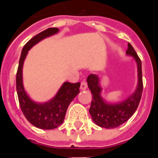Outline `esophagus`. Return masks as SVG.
I'll return each mask as SVG.
<instances>
[{
  "instance_id": "34e87169",
  "label": "esophagus",
  "mask_w": 158,
  "mask_h": 158,
  "mask_svg": "<svg viewBox=\"0 0 158 158\" xmlns=\"http://www.w3.org/2000/svg\"><path fill=\"white\" fill-rule=\"evenodd\" d=\"M87 87H88L87 82H86L85 80L82 81L81 83V89H82V90H85V89H87Z\"/></svg>"
}]
</instances>
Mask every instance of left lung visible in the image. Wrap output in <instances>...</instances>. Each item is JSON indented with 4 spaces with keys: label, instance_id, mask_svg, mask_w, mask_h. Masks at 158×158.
Masks as SVG:
<instances>
[{
    "label": "left lung",
    "instance_id": "1",
    "mask_svg": "<svg viewBox=\"0 0 158 158\" xmlns=\"http://www.w3.org/2000/svg\"><path fill=\"white\" fill-rule=\"evenodd\" d=\"M127 54L134 57L138 66V85L136 90L125 100L116 104L107 103L102 98V88L100 85L99 77L96 74H90L87 78L88 86L93 94L89 113L93 122L101 127L111 129L122 125L129 119L138 108L143 90L142 73V62L135 52V49L128 43Z\"/></svg>",
    "mask_w": 158,
    "mask_h": 158
}]
</instances>
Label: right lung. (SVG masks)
<instances>
[{"label":"right lung","mask_w":158,"mask_h":158,"mask_svg":"<svg viewBox=\"0 0 158 158\" xmlns=\"http://www.w3.org/2000/svg\"><path fill=\"white\" fill-rule=\"evenodd\" d=\"M58 32L57 27H50L31 39L23 47L16 73V91L20 108L29 123L40 129L52 130L63 123L67 108L79 93L80 82H65L54 98L46 103H36L27 96L23 85V65L28 51L45 38Z\"/></svg>","instance_id":"1"}]
</instances>
